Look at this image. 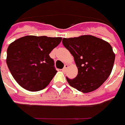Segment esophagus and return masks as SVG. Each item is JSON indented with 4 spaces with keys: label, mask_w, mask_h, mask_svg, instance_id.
Masks as SVG:
<instances>
[{
    "label": "esophagus",
    "mask_w": 125,
    "mask_h": 125,
    "mask_svg": "<svg viewBox=\"0 0 125 125\" xmlns=\"http://www.w3.org/2000/svg\"><path fill=\"white\" fill-rule=\"evenodd\" d=\"M68 66L67 64H66V65L64 66V67H63V68L62 69L63 72H65V71H66V69L68 68Z\"/></svg>",
    "instance_id": "34e87169"
}]
</instances>
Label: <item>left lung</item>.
<instances>
[{"mask_svg":"<svg viewBox=\"0 0 125 125\" xmlns=\"http://www.w3.org/2000/svg\"><path fill=\"white\" fill-rule=\"evenodd\" d=\"M63 46L74 57L78 74L66 80L79 91L89 93L98 88L109 77L113 69L115 54L106 41L91 35L63 38Z\"/></svg>","mask_w":125,"mask_h":125,"instance_id":"1","label":"left lung"}]
</instances>
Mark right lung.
Instances as JSON below:
<instances>
[{
  "label": "right lung",
  "mask_w": 125,
  "mask_h": 125,
  "mask_svg": "<svg viewBox=\"0 0 125 125\" xmlns=\"http://www.w3.org/2000/svg\"><path fill=\"white\" fill-rule=\"evenodd\" d=\"M61 41V37L25 36L9 45L7 64L21 86L38 91L49 84L57 72L49 54Z\"/></svg>",
  "instance_id": "obj_1"
}]
</instances>
